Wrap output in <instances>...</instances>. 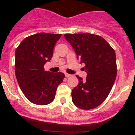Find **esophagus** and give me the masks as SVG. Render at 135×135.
I'll return each instance as SVG.
<instances>
[{
    "label": "esophagus",
    "instance_id": "1",
    "mask_svg": "<svg viewBox=\"0 0 135 135\" xmlns=\"http://www.w3.org/2000/svg\"><path fill=\"white\" fill-rule=\"evenodd\" d=\"M65 77H67V78H68V77H70V76H71V75L69 74L65 73Z\"/></svg>",
    "mask_w": 135,
    "mask_h": 135
}]
</instances>
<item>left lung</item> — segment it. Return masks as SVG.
I'll list each match as a JSON object with an SVG mask.
<instances>
[{
    "label": "left lung",
    "instance_id": "8db88e82",
    "mask_svg": "<svg viewBox=\"0 0 135 135\" xmlns=\"http://www.w3.org/2000/svg\"><path fill=\"white\" fill-rule=\"evenodd\" d=\"M80 64H85L86 79L78 76V84L71 90L74 104L91 109L103 103L110 93L117 75L115 51L103 38L95 34H65Z\"/></svg>",
    "mask_w": 135,
    "mask_h": 135
}]
</instances>
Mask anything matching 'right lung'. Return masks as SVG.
<instances>
[{
    "instance_id": "1",
    "label": "right lung",
    "mask_w": 135,
    "mask_h": 135,
    "mask_svg": "<svg viewBox=\"0 0 135 135\" xmlns=\"http://www.w3.org/2000/svg\"><path fill=\"white\" fill-rule=\"evenodd\" d=\"M61 34L38 33L27 37L15 51V76L26 98L36 105L51 103L64 80L62 72L46 71L44 65L53 57Z\"/></svg>"
}]
</instances>
